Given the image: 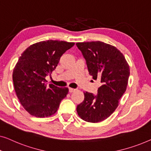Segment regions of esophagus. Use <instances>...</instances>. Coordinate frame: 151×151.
Listing matches in <instances>:
<instances>
[{"instance_id": "obj_1", "label": "esophagus", "mask_w": 151, "mask_h": 151, "mask_svg": "<svg viewBox=\"0 0 151 151\" xmlns=\"http://www.w3.org/2000/svg\"><path fill=\"white\" fill-rule=\"evenodd\" d=\"M75 90H76L75 89H74V88H69V92H70V93H72V92H75Z\"/></svg>"}]
</instances>
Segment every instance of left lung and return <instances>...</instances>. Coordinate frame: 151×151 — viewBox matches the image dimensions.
Segmentation results:
<instances>
[{
  "mask_svg": "<svg viewBox=\"0 0 151 151\" xmlns=\"http://www.w3.org/2000/svg\"><path fill=\"white\" fill-rule=\"evenodd\" d=\"M86 60L90 75L101 83L96 95L84 92V100L77 105L79 117L89 122H101L109 117L127 90L130 68L115 46L100 41L77 42Z\"/></svg>",
  "mask_w": 151,
  "mask_h": 151,
  "instance_id": "1",
  "label": "left lung"
}]
</instances>
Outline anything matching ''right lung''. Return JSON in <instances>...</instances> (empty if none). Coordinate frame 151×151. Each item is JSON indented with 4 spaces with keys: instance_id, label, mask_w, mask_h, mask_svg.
<instances>
[{
    "instance_id": "obj_1",
    "label": "right lung",
    "mask_w": 151,
    "mask_h": 151,
    "mask_svg": "<svg viewBox=\"0 0 151 151\" xmlns=\"http://www.w3.org/2000/svg\"><path fill=\"white\" fill-rule=\"evenodd\" d=\"M74 42L46 40L29 46L13 70V81L16 96L24 109L31 116L45 118L53 115L68 88L47 86L46 76L56 68L59 59Z\"/></svg>"
}]
</instances>
